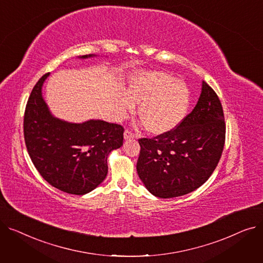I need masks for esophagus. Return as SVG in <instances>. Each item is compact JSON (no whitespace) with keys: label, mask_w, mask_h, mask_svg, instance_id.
<instances>
[{"label":"esophagus","mask_w":263,"mask_h":263,"mask_svg":"<svg viewBox=\"0 0 263 263\" xmlns=\"http://www.w3.org/2000/svg\"><path fill=\"white\" fill-rule=\"evenodd\" d=\"M124 140H130V139H134L135 137V134L131 131V130H129V129H127L126 131H124Z\"/></svg>","instance_id":"1"}]
</instances>
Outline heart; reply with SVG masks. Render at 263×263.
<instances>
[{
  "label": "heart",
  "instance_id": "1",
  "mask_svg": "<svg viewBox=\"0 0 263 263\" xmlns=\"http://www.w3.org/2000/svg\"><path fill=\"white\" fill-rule=\"evenodd\" d=\"M142 102L139 115L146 129L156 134L175 129L187 114L191 91L183 81L165 72H140L129 82V93L120 96V114L131 112Z\"/></svg>",
  "mask_w": 263,
  "mask_h": 263
}]
</instances>
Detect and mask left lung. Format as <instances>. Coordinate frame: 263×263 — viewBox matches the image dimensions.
<instances>
[{"label": "left lung", "instance_id": "1", "mask_svg": "<svg viewBox=\"0 0 263 263\" xmlns=\"http://www.w3.org/2000/svg\"><path fill=\"white\" fill-rule=\"evenodd\" d=\"M225 137L222 103L212 87L203 82L196 106L175 129L139 140L137 174L157 197L189 194L214 172L222 157Z\"/></svg>", "mask_w": 263, "mask_h": 263}]
</instances>
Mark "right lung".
I'll return each mask as SVG.
<instances>
[{
    "mask_svg": "<svg viewBox=\"0 0 263 263\" xmlns=\"http://www.w3.org/2000/svg\"><path fill=\"white\" fill-rule=\"evenodd\" d=\"M48 76L38 80L25 106L23 134L27 153L52 186L68 194L84 195L105 179L107 156L121 147L124 129L103 120L69 123L54 118L41 96Z\"/></svg>",
    "mask_w": 263,
    "mask_h": 263,
    "instance_id": "add662e5",
    "label": "right lung"
}]
</instances>
